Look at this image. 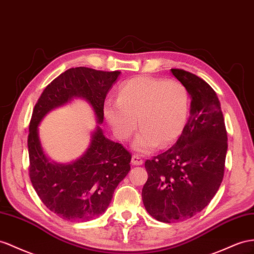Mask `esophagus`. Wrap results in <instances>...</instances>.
<instances>
[{
  "label": "esophagus",
  "instance_id": "obj_1",
  "mask_svg": "<svg viewBox=\"0 0 254 254\" xmlns=\"http://www.w3.org/2000/svg\"><path fill=\"white\" fill-rule=\"evenodd\" d=\"M131 162H132L133 165H141L142 163H144V161L141 160V158L138 157V155H135V154L132 157Z\"/></svg>",
  "mask_w": 254,
  "mask_h": 254
}]
</instances>
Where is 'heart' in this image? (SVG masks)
<instances>
[{"instance_id": "b5f03b06", "label": "heart", "mask_w": 254, "mask_h": 254, "mask_svg": "<svg viewBox=\"0 0 254 254\" xmlns=\"http://www.w3.org/2000/svg\"><path fill=\"white\" fill-rule=\"evenodd\" d=\"M187 89L178 81L138 76L123 82L117 102L104 104V116L116 137L127 140L138 126L134 150L147 153L166 147L183 133L189 117Z\"/></svg>"}]
</instances>
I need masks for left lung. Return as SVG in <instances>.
Masks as SVG:
<instances>
[{
    "mask_svg": "<svg viewBox=\"0 0 254 254\" xmlns=\"http://www.w3.org/2000/svg\"><path fill=\"white\" fill-rule=\"evenodd\" d=\"M171 70L189 93L190 117L176 144L146 161L148 180L141 192L148 213L165 223L190 219L210 203L222 183L227 152L216 92L196 75Z\"/></svg>",
    "mask_w": 254,
    "mask_h": 254,
    "instance_id": "1",
    "label": "left lung"
}]
</instances>
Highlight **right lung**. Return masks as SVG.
<instances>
[{"mask_svg":"<svg viewBox=\"0 0 254 254\" xmlns=\"http://www.w3.org/2000/svg\"><path fill=\"white\" fill-rule=\"evenodd\" d=\"M120 74L82 66L65 70L45 88L32 114L28 137L31 183L44 205L70 222H84L105 212L115 189L131 170V154L105 137L100 127L106 95ZM75 98L89 103L98 125L80 158L57 164L43 151L38 126L51 110Z\"/></svg>","mask_w":254,"mask_h":254,"instance_id":"right-lung-1","label":"right lung"}]
</instances>
